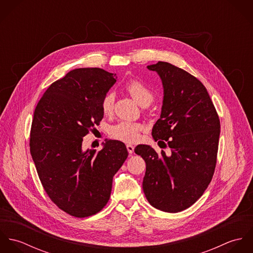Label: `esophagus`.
<instances>
[{
  "label": "esophagus",
  "instance_id": "obj_1",
  "mask_svg": "<svg viewBox=\"0 0 253 253\" xmlns=\"http://www.w3.org/2000/svg\"><path fill=\"white\" fill-rule=\"evenodd\" d=\"M126 149H127L129 154H132L133 151H134V146H132L131 144H127L126 145Z\"/></svg>",
  "mask_w": 253,
  "mask_h": 253
}]
</instances>
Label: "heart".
<instances>
[{
    "mask_svg": "<svg viewBox=\"0 0 253 253\" xmlns=\"http://www.w3.org/2000/svg\"><path fill=\"white\" fill-rule=\"evenodd\" d=\"M126 89L131 97L140 105L151 104L154 98L153 92L140 82L132 81L126 84ZM115 103V94L108 92L102 99L101 109L105 115H110L113 112ZM143 126L138 124L123 122L111 128V136L123 142H135L140 137V131Z\"/></svg>",
    "mask_w": 253,
    "mask_h": 253,
    "instance_id": "1",
    "label": "heart"
}]
</instances>
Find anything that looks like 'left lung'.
<instances>
[{"mask_svg": "<svg viewBox=\"0 0 253 253\" xmlns=\"http://www.w3.org/2000/svg\"><path fill=\"white\" fill-rule=\"evenodd\" d=\"M147 68L160 76L164 88L161 116L152 136L155 141H167L171 153L158 155L149 145L136 146L134 152L146 163L142 187L151 206L179 212L195 204L211 181L220 122L207 88L197 78L163 61Z\"/></svg>", "mask_w": 253, "mask_h": 253, "instance_id": "8db88e82", "label": "left lung"}]
</instances>
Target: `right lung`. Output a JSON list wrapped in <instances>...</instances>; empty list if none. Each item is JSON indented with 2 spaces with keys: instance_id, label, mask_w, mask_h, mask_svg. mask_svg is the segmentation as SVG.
Wrapping results in <instances>:
<instances>
[{
  "instance_id": "right-lung-1",
  "label": "right lung",
  "mask_w": 253,
  "mask_h": 253,
  "mask_svg": "<svg viewBox=\"0 0 253 253\" xmlns=\"http://www.w3.org/2000/svg\"><path fill=\"white\" fill-rule=\"evenodd\" d=\"M100 68H78L51 84L37 104L30 152L50 200L75 217L100 211L108 203L113 176L127 158L126 145L106 140L83 150V138L102 120L101 102L117 82Z\"/></svg>"
}]
</instances>
